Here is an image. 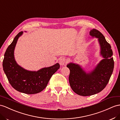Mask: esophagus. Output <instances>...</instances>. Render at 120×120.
<instances>
[{
  "label": "esophagus",
  "mask_w": 120,
  "mask_h": 120,
  "mask_svg": "<svg viewBox=\"0 0 120 120\" xmlns=\"http://www.w3.org/2000/svg\"><path fill=\"white\" fill-rule=\"evenodd\" d=\"M66 63H67V61H66L65 58H61V59H60L59 64H60V65H61V66L65 65Z\"/></svg>",
  "instance_id": "34e87169"
}]
</instances>
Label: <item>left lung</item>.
<instances>
[{"instance_id":"obj_1","label":"left lung","mask_w":120,"mask_h":120,"mask_svg":"<svg viewBox=\"0 0 120 120\" xmlns=\"http://www.w3.org/2000/svg\"><path fill=\"white\" fill-rule=\"evenodd\" d=\"M90 35L98 39L103 59L88 73L78 64L70 62L67 67L70 70L69 82L72 90L82 96H91L101 92L106 87L113 72L114 61L111 46L99 31L93 29Z\"/></svg>"}]
</instances>
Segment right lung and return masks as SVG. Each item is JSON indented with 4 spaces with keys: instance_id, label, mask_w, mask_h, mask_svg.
<instances>
[{
    "instance_id": "add662e5",
    "label": "right lung",
    "mask_w": 120,
    "mask_h": 120,
    "mask_svg": "<svg viewBox=\"0 0 120 120\" xmlns=\"http://www.w3.org/2000/svg\"><path fill=\"white\" fill-rule=\"evenodd\" d=\"M19 32L8 46L4 55L3 68L8 81L15 90L27 94L39 93L47 87L51 76L60 68L59 64L44 67L38 71H29L17 64L14 50L18 39L23 34Z\"/></svg>"
}]
</instances>
